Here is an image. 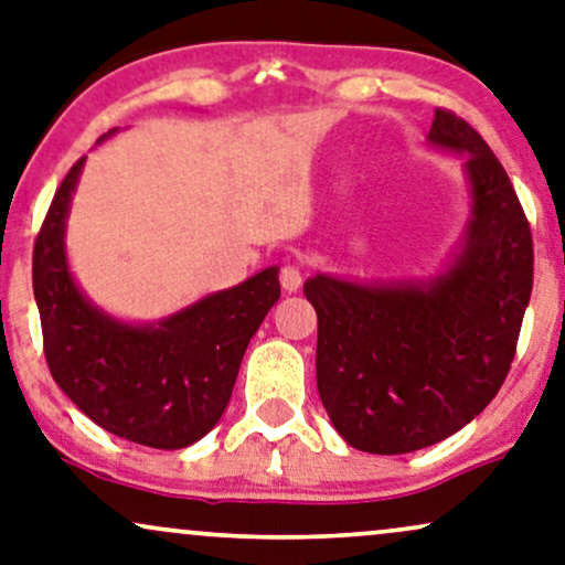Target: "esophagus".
<instances>
[{"label":"esophagus","mask_w":565,"mask_h":565,"mask_svg":"<svg viewBox=\"0 0 565 565\" xmlns=\"http://www.w3.org/2000/svg\"><path fill=\"white\" fill-rule=\"evenodd\" d=\"M300 282H303V275H300V269L296 265H285L280 269V285L285 292H296L300 288Z\"/></svg>","instance_id":"obj_1"}]
</instances>
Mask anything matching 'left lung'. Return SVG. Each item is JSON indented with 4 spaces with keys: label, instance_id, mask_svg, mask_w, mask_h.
Returning a JSON list of instances; mask_svg holds the SVG:
<instances>
[{
    "label": "left lung",
    "instance_id": "1",
    "mask_svg": "<svg viewBox=\"0 0 565 565\" xmlns=\"http://www.w3.org/2000/svg\"><path fill=\"white\" fill-rule=\"evenodd\" d=\"M428 139L467 152L472 220L451 269L428 285H355L317 275V384L337 434L371 454L444 441L509 376L532 296L534 248L522 202L488 142L449 108Z\"/></svg>",
    "mask_w": 565,
    "mask_h": 565
}]
</instances>
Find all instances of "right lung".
I'll return each mask as SVG.
<instances>
[{
    "label": "right lung",
    "instance_id": "right-lung-1",
    "mask_svg": "<svg viewBox=\"0 0 565 565\" xmlns=\"http://www.w3.org/2000/svg\"><path fill=\"white\" fill-rule=\"evenodd\" d=\"M83 163L64 175L33 246L43 355L62 392L108 434L184 449L228 407L248 340L280 298L277 267L158 327L114 321L87 303L64 259V217Z\"/></svg>",
    "mask_w": 565,
    "mask_h": 565
}]
</instances>
